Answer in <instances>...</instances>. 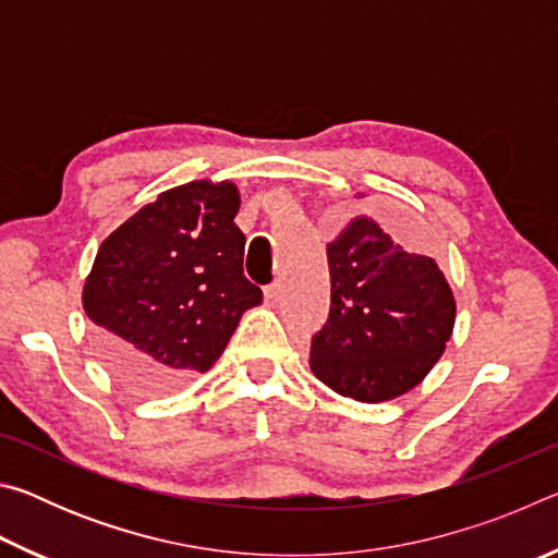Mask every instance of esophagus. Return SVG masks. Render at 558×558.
Wrapping results in <instances>:
<instances>
[{
    "label": "esophagus",
    "mask_w": 558,
    "mask_h": 558,
    "mask_svg": "<svg viewBox=\"0 0 558 558\" xmlns=\"http://www.w3.org/2000/svg\"><path fill=\"white\" fill-rule=\"evenodd\" d=\"M266 302L268 305H276V302L282 298V290H280V282H270V286H266Z\"/></svg>",
    "instance_id": "obj_1"
}]
</instances>
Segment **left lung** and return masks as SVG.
<instances>
[{"mask_svg": "<svg viewBox=\"0 0 558 558\" xmlns=\"http://www.w3.org/2000/svg\"><path fill=\"white\" fill-rule=\"evenodd\" d=\"M329 315L310 347V369L349 399L389 401L423 381L456 325L438 263L403 251L369 219L327 245Z\"/></svg>", "mask_w": 558, "mask_h": 558, "instance_id": "8db88e82", "label": "left lung"}]
</instances>
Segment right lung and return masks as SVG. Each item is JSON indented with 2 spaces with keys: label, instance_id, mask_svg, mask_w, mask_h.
<instances>
[{
  "label": "right lung",
  "instance_id": "right-lung-1",
  "mask_svg": "<svg viewBox=\"0 0 558 558\" xmlns=\"http://www.w3.org/2000/svg\"><path fill=\"white\" fill-rule=\"evenodd\" d=\"M239 189H169L102 241L83 288L108 369L140 393L209 372L263 292L243 276Z\"/></svg>",
  "mask_w": 558,
  "mask_h": 558
}]
</instances>
